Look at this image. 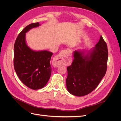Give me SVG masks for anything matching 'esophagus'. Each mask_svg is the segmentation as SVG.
Instances as JSON below:
<instances>
[{
  "label": "esophagus",
  "instance_id": "34e87169",
  "mask_svg": "<svg viewBox=\"0 0 121 121\" xmlns=\"http://www.w3.org/2000/svg\"><path fill=\"white\" fill-rule=\"evenodd\" d=\"M71 61V58L67 50H63L55 57V62L57 66L69 63Z\"/></svg>",
  "mask_w": 121,
  "mask_h": 121
}]
</instances>
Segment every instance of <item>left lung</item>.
Wrapping results in <instances>:
<instances>
[{"label": "left lung", "mask_w": 121, "mask_h": 121, "mask_svg": "<svg viewBox=\"0 0 121 121\" xmlns=\"http://www.w3.org/2000/svg\"><path fill=\"white\" fill-rule=\"evenodd\" d=\"M87 52L75 51L74 60L67 68V88L69 93L75 96L86 95L92 92L107 72L108 47L101 36L95 47Z\"/></svg>", "instance_id": "left-lung-1"}]
</instances>
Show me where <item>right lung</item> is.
<instances>
[{
  "mask_svg": "<svg viewBox=\"0 0 121 121\" xmlns=\"http://www.w3.org/2000/svg\"><path fill=\"white\" fill-rule=\"evenodd\" d=\"M40 25L38 22L28 25L18 35L14 45V70L23 83L33 90L44 87L52 73L50 61L53 53L47 50H33L26 42V33Z\"/></svg>",
  "mask_w": 121,
  "mask_h": 121,
  "instance_id": "1",
  "label": "right lung"
}]
</instances>
